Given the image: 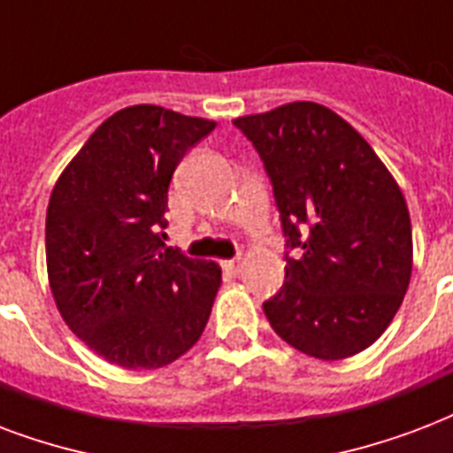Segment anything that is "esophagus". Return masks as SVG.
Here are the masks:
<instances>
[{
    "instance_id": "1",
    "label": "esophagus",
    "mask_w": 453,
    "mask_h": 453,
    "mask_svg": "<svg viewBox=\"0 0 453 453\" xmlns=\"http://www.w3.org/2000/svg\"><path fill=\"white\" fill-rule=\"evenodd\" d=\"M242 265H244V261H242V257L237 258H230V261H223V271L230 275V278H237L242 273Z\"/></svg>"
}]
</instances>
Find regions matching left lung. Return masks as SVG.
<instances>
[{
	"mask_svg": "<svg viewBox=\"0 0 453 453\" xmlns=\"http://www.w3.org/2000/svg\"><path fill=\"white\" fill-rule=\"evenodd\" d=\"M273 185L285 234V282L264 302L295 349L340 361L388 330L409 289L411 219L371 144L337 113L292 102L242 116Z\"/></svg>",
	"mask_w": 453,
	"mask_h": 453,
	"instance_id": "left-lung-1",
	"label": "left lung"
}]
</instances>
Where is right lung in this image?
I'll use <instances>...</instances> for the list:
<instances>
[{"mask_svg": "<svg viewBox=\"0 0 453 453\" xmlns=\"http://www.w3.org/2000/svg\"><path fill=\"white\" fill-rule=\"evenodd\" d=\"M213 120L137 104L106 119L47 206V273L65 326L123 368H161L202 337L220 288L213 261L165 247L168 185Z\"/></svg>", "mask_w": 453, "mask_h": 453, "instance_id": "obj_1", "label": "right lung"}]
</instances>
